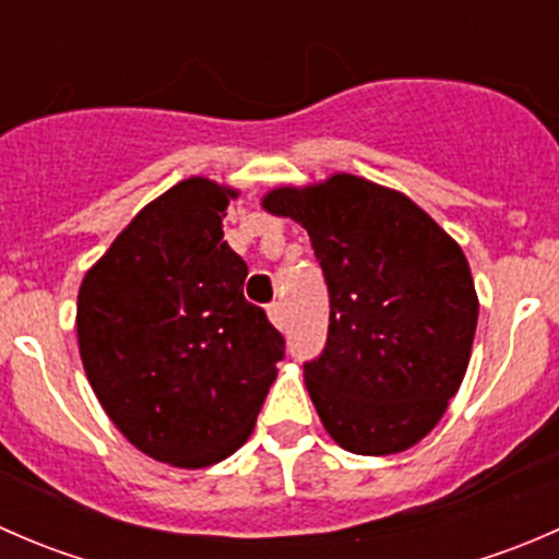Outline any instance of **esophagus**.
Wrapping results in <instances>:
<instances>
[{
    "instance_id": "1",
    "label": "esophagus",
    "mask_w": 559,
    "mask_h": 559,
    "mask_svg": "<svg viewBox=\"0 0 559 559\" xmlns=\"http://www.w3.org/2000/svg\"><path fill=\"white\" fill-rule=\"evenodd\" d=\"M267 316L278 330H284V308H281V302H273V306L267 308Z\"/></svg>"
}]
</instances>
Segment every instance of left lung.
<instances>
[{"mask_svg": "<svg viewBox=\"0 0 559 559\" xmlns=\"http://www.w3.org/2000/svg\"><path fill=\"white\" fill-rule=\"evenodd\" d=\"M262 207L306 229L330 292L326 346L302 373L324 430L352 454L416 447L471 362L478 295L460 243L403 191L352 173L270 189Z\"/></svg>", "mask_w": 559, "mask_h": 559, "instance_id": "1", "label": "left lung"}]
</instances>
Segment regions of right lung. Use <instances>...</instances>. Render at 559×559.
<instances>
[{
    "mask_svg": "<svg viewBox=\"0 0 559 559\" xmlns=\"http://www.w3.org/2000/svg\"><path fill=\"white\" fill-rule=\"evenodd\" d=\"M238 194L200 175L175 183L78 292V348L99 405L134 449L173 467L238 452L284 359V337L243 297L248 267L224 240Z\"/></svg>",
    "mask_w": 559,
    "mask_h": 559,
    "instance_id": "add662e5",
    "label": "right lung"
}]
</instances>
